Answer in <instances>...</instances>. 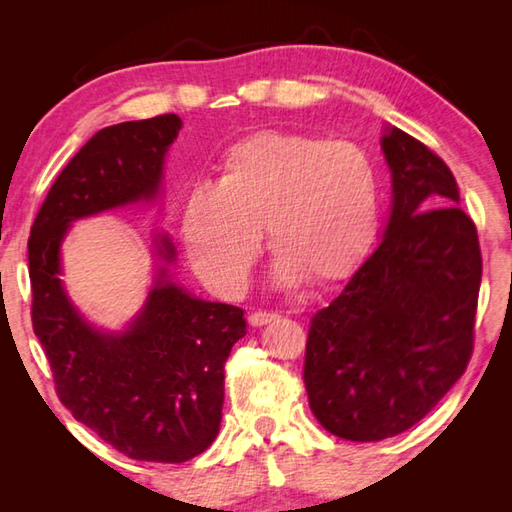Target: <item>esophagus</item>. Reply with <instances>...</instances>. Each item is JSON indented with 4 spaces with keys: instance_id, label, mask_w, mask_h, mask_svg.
I'll return each mask as SVG.
<instances>
[{
    "instance_id": "obj_1",
    "label": "esophagus",
    "mask_w": 512,
    "mask_h": 512,
    "mask_svg": "<svg viewBox=\"0 0 512 512\" xmlns=\"http://www.w3.org/2000/svg\"><path fill=\"white\" fill-rule=\"evenodd\" d=\"M277 319L275 312H253L248 314V323L253 325V328H262V325L273 323Z\"/></svg>"
}]
</instances>
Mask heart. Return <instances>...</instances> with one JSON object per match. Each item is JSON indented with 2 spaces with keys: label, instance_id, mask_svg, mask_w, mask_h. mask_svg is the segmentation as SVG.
Instances as JSON below:
<instances>
[{
  "label": "heart",
  "instance_id": "1",
  "mask_svg": "<svg viewBox=\"0 0 512 512\" xmlns=\"http://www.w3.org/2000/svg\"><path fill=\"white\" fill-rule=\"evenodd\" d=\"M380 176L352 140L259 132L224 151L213 184L189 191L180 235L195 273L220 295L246 286L262 248L275 279L330 286L361 266L378 235Z\"/></svg>",
  "mask_w": 512,
  "mask_h": 512
}]
</instances>
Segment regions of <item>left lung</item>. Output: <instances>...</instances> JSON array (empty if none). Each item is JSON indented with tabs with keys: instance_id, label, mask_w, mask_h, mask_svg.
Here are the masks:
<instances>
[{
	"instance_id": "1",
	"label": "left lung",
	"mask_w": 512,
	"mask_h": 512,
	"mask_svg": "<svg viewBox=\"0 0 512 512\" xmlns=\"http://www.w3.org/2000/svg\"><path fill=\"white\" fill-rule=\"evenodd\" d=\"M391 211L372 257L312 317L303 383L332 436L407 431L458 383L473 352L482 255L451 169L387 127Z\"/></svg>"
}]
</instances>
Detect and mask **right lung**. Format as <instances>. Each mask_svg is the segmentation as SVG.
Segmentation results:
<instances>
[{
    "label": "right lung",
    "mask_w": 512,
    "mask_h": 512,
    "mask_svg": "<svg viewBox=\"0 0 512 512\" xmlns=\"http://www.w3.org/2000/svg\"><path fill=\"white\" fill-rule=\"evenodd\" d=\"M180 129L162 114L96 132L54 180L28 239L32 328L61 402L127 458L167 464L200 455L220 431L224 363L246 334L244 310L178 286L176 246L158 233L162 264L143 308L123 330L96 328L63 286L61 244L76 220L156 202Z\"/></svg>",
    "instance_id": "1"
}]
</instances>
